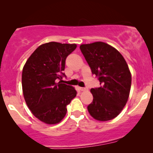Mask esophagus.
I'll return each mask as SVG.
<instances>
[{
    "label": "esophagus",
    "instance_id": "34e87169",
    "mask_svg": "<svg viewBox=\"0 0 153 153\" xmlns=\"http://www.w3.org/2000/svg\"><path fill=\"white\" fill-rule=\"evenodd\" d=\"M80 90L81 91H87L88 88H80Z\"/></svg>",
    "mask_w": 153,
    "mask_h": 153
}]
</instances>
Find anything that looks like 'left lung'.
Here are the masks:
<instances>
[{
  "label": "left lung",
  "mask_w": 153,
  "mask_h": 153,
  "mask_svg": "<svg viewBox=\"0 0 153 153\" xmlns=\"http://www.w3.org/2000/svg\"><path fill=\"white\" fill-rule=\"evenodd\" d=\"M80 49L100 82L99 88L91 89L94 99L88 111L96 120H111L129 99L131 75L127 63L117 49L103 42L81 45Z\"/></svg>",
  "instance_id": "obj_1"
}]
</instances>
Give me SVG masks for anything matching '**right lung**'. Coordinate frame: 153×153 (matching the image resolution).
<instances>
[{"label":"right lung","mask_w":153,"mask_h":153,"mask_svg":"<svg viewBox=\"0 0 153 153\" xmlns=\"http://www.w3.org/2000/svg\"><path fill=\"white\" fill-rule=\"evenodd\" d=\"M76 44L55 42L39 46L23 68L22 90L26 103L39 120L47 124H58L65 117L67 105L76 96L75 88L57 82L61 80L66 57Z\"/></svg>","instance_id":"add662e5"}]
</instances>
